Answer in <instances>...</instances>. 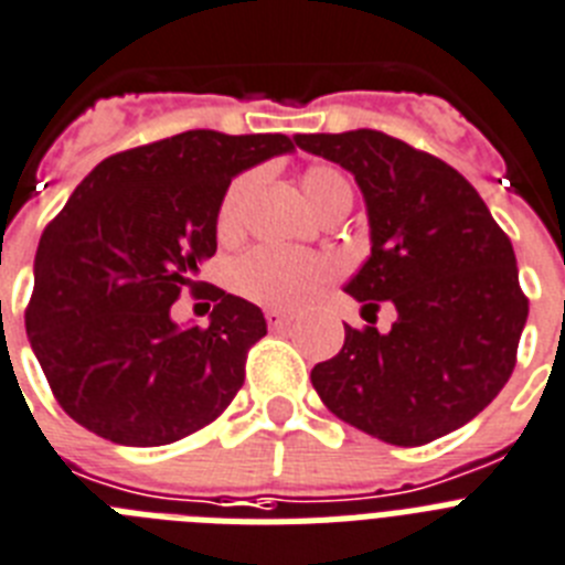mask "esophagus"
<instances>
[{"label":"esophagus","instance_id":"1","mask_svg":"<svg viewBox=\"0 0 565 565\" xmlns=\"http://www.w3.org/2000/svg\"><path fill=\"white\" fill-rule=\"evenodd\" d=\"M265 320H268V329L279 331V329H288L294 322L291 315H286V311H277V308H271V311H265Z\"/></svg>","mask_w":565,"mask_h":565}]
</instances>
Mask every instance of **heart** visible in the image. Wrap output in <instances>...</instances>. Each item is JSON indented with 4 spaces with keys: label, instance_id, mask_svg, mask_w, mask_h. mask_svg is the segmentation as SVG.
Listing matches in <instances>:
<instances>
[{
    "label": "heart",
    "instance_id": "obj_1",
    "mask_svg": "<svg viewBox=\"0 0 565 565\" xmlns=\"http://www.w3.org/2000/svg\"><path fill=\"white\" fill-rule=\"evenodd\" d=\"M259 173H239L228 188H225L220 209H216V236L223 243H231L239 236L245 223V205L250 194L257 191ZM302 194L311 202L317 214L337 209V205H351V185L337 168L331 166H308L300 177ZM334 277V265L320 254L288 248H254L231 265V286L239 297L268 308H300L306 306L329 279Z\"/></svg>",
    "mask_w": 565,
    "mask_h": 565
}]
</instances>
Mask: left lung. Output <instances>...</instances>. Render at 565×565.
<instances>
[{
  "instance_id": "1",
  "label": "left lung",
  "mask_w": 565,
  "mask_h": 565,
  "mask_svg": "<svg viewBox=\"0 0 565 565\" xmlns=\"http://www.w3.org/2000/svg\"><path fill=\"white\" fill-rule=\"evenodd\" d=\"M302 151L354 173L371 257L345 291L397 320L351 329L311 371L340 420L392 446H426L475 420L518 363L529 300L512 239L460 171L383 131L297 134Z\"/></svg>"
}]
</instances>
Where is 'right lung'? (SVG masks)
<instances>
[{"label": "right lung", "instance_id": "1", "mask_svg": "<svg viewBox=\"0 0 565 565\" xmlns=\"http://www.w3.org/2000/svg\"><path fill=\"white\" fill-rule=\"evenodd\" d=\"M294 151L286 134L185 131L103 159L36 248L25 311L53 397L119 446H168L214 423L265 337L254 302L211 288L209 329L177 326L216 254V209L236 173Z\"/></svg>", "mask_w": 565, "mask_h": 565}]
</instances>
